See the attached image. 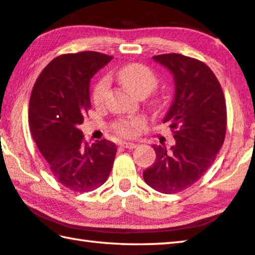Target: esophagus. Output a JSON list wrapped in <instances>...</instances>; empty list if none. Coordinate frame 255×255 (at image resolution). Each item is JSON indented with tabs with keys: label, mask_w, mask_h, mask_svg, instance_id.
Segmentation results:
<instances>
[{
	"label": "esophagus",
	"mask_w": 255,
	"mask_h": 255,
	"mask_svg": "<svg viewBox=\"0 0 255 255\" xmlns=\"http://www.w3.org/2000/svg\"><path fill=\"white\" fill-rule=\"evenodd\" d=\"M120 146H122V147H124V148L133 149V148L137 147V144H135V143H129V141H122V143H120Z\"/></svg>",
	"instance_id": "obj_1"
}]
</instances>
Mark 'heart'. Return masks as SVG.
<instances>
[{
	"label": "heart",
	"instance_id": "b5f03b06",
	"mask_svg": "<svg viewBox=\"0 0 255 255\" xmlns=\"http://www.w3.org/2000/svg\"><path fill=\"white\" fill-rule=\"evenodd\" d=\"M117 77L125 88L132 96L137 98L146 97L155 90L158 80L155 73L149 67L143 64H129L117 72ZM109 91V80L103 77L98 82L93 89L92 99L96 106H101L106 101ZM145 126V120L140 117L131 119H122L114 124V130L120 136L135 137L139 132L140 128Z\"/></svg>",
	"mask_w": 255,
	"mask_h": 255
}]
</instances>
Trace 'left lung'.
<instances>
[{"label":"left lung","instance_id":"left-lung-1","mask_svg":"<svg viewBox=\"0 0 255 255\" xmlns=\"http://www.w3.org/2000/svg\"><path fill=\"white\" fill-rule=\"evenodd\" d=\"M153 59L173 74L174 100L163 124H170L175 144L170 149L153 145L156 159L143 176L150 188L171 195L191 187L214 163L226 135V102L205 63L181 54Z\"/></svg>","mask_w":255,"mask_h":255}]
</instances>
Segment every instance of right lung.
Returning <instances> with one entry per match:
<instances>
[{
  "label": "right lung",
  "instance_id": "add662e5",
  "mask_svg": "<svg viewBox=\"0 0 255 255\" xmlns=\"http://www.w3.org/2000/svg\"><path fill=\"white\" fill-rule=\"evenodd\" d=\"M112 59L98 51L56 57L33 85L29 126L51 174L64 187L88 192L106 182L114 165L116 145L107 139L89 145L79 129L91 109L90 81Z\"/></svg>",
  "mask_w": 255,
  "mask_h": 255
}]
</instances>
